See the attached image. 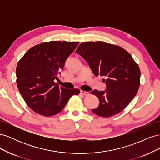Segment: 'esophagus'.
I'll return each mask as SVG.
<instances>
[{"label":"esophagus","instance_id":"esophagus-1","mask_svg":"<svg viewBox=\"0 0 160 160\" xmlns=\"http://www.w3.org/2000/svg\"><path fill=\"white\" fill-rule=\"evenodd\" d=\"M81 93L82 95H83L86 96V95H89V92L85 91H83V90H81Z\"/></svg>","mask_w":160,"mask_h":160}]
</instances>
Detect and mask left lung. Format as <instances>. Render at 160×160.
Masks as SVG:
<instances>
[{"mask_svg": "<svg viewBox=\"0 0 160 160\" xmlns=\"http://www.w3.org/2000/svg\"><path fill=\"white\" fill-rule=\"evenodd\" d=\"M88 62L95 76H103L107 90H94L99 105L92 109L100 117L119 113L137 94L140 85V69L132 55L122 47L102 41L82 42L76 50Z\"/></svg>", "mask_w": 160, "mask_h": 160, "instance_id": "1", "label": "left lung"}]
</instances>
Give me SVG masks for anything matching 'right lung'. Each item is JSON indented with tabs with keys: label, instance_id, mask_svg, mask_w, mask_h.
Segmentation results:
<instances>
[{
	"label": "right lung",
	"instance_id": "1",
	"mask_svg": "<svg viewBox=\"0 0 160 160\" xmlns=\"http://www.w3.org/2000/svg\"><path fill=\"white\" fill-rule=\"evenodd\" d=\"M79 42L49 41L32 47L18 61L17 84L23 99L32 111L52 116L64 108L78 89L59 87L55 79L63 68L66 59Z\"/></svg>",
	"mask_w": 160,
	"mask_h": 160
}]
</instances>
